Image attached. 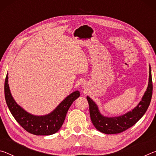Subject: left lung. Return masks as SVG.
<instances>
[{"instance_id":"obj_1","label":"left lung","mask_w":156,"mask_h":156,"mask_svg":"<svg viewBox=\"0 0 156 156\" xmlns=\"http://www.w3.org/2000/svg\"><path fill=\"white\" fill-rule=\"evenodd\" d=\"M153 92L151 70L149 66V78L147 91L139 104L122 115L117 117H106L100 113L97 105L89 96L87 97L89 106V113L91 122L97 130L105 134L119 133L131 127L147 112L151 102Z\"/></svg>"}]
</instances>
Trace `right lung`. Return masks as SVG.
Masks as SVG:
<instances>
[{
    "mask_svg": "<svg viewBox=\"0 0 156 156\" xmlns=\"http://www.w3.org/2000/svg\"><path fill=\"white\" fill-rule=\"evenodd\" d=\"M79 96L80 92L73 91L49 114L34 115L26 112L16 102L9 90L8 75L7 74L5 78V97L10 112L23 129L36 136H49L56 133L64 122L68 109Z\"/></svg>",
    "mask_w": 156,
    "mask_h": 156,
    "instance_id": "add662e5",
    "label": "right lung"
}]
</instances>
